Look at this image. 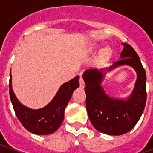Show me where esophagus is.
<instances>
[{
	"label": "esophagus",
	"instance_id": "34e87169",
	"mask_svg": "<svg viewBox=\"0 0 153 153\" xmlns=\"http://www.w3.org/2000/svg\"><path fill=\"white\" fill-rule=\"evenodd\" d=\"M79 86L80 88H83L84 86H85V83H84V81H83V79L82 76H80L79 78Z\"/></svg>",
	"mask_w": 153,
	"mask_h": 153
}]
</instances>
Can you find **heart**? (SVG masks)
I'll list each match as a JSON object with an SVG mask.
<instances>
[{"mask_svg":"<svg viewBox=\"0 0 153 153\" xmlns=\"http://www.w3.org/2000/svg\"><path fill=\"white\" fill-rule=\"evenodd\" d=\"M95 49V47L93 46V45H91L88 47V51H93ZM110 56H111V51L108 49H103L102 51H101V53H100L99 56V60L100 61H102V62H105L106 60H107L110 58Z\"/></svg>","mask_w":153,"mask_h":153,"instance_id":"b5f03b06","label":"heart"}]
</instances>
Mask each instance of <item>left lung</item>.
<instances>
[{
    "label": "left lung",
    "mask_w": 153,
    "mask_h": 153,
    "mask_svg": "<svg viewBox=\"0 0 153 153\" xmlns=\"http://www.w3.org/2000/svg\"><path fill=\"white\" fill-rule=\"evenodd\" d=\"M122 45L120 60L108 69L87 70L83 74L90 121L97 130L109 135H121L130 131L141 117L147 100L144 68L134 49L127 43ZM120 65L131 66L137 73L135 88L126 100L109 97L100 84L106 71Z\"/></svg>",
    "instance_id": "obj_1"
}]
</instances>
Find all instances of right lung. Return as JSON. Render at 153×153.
Segmentation results:
<instances>
[{"label": "right lung", "mask_w": 153, "mask_h": 153, "mask_svg": "<svg viewBox=\"0 0 153 153\" xmlns=\"http://www.w3.org/2000/svg\"><path fill=\"white\" fill-rule=\"evenodd\" d=\"M10 97L17 118L28 131L39 135H47L56 131L64 120V113L73 92L79 86V76L63 83L49 104L43 108L30 109L22 105L12 89L11 73H10Z\"/></svg>", "instance_id": "right-lung-1"}]
</instances>
